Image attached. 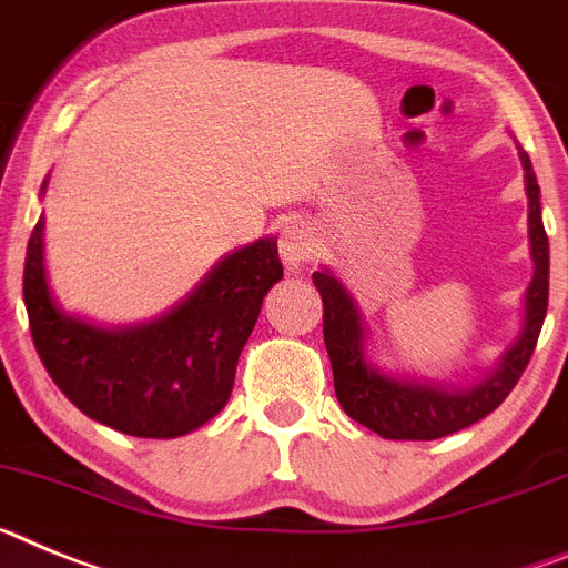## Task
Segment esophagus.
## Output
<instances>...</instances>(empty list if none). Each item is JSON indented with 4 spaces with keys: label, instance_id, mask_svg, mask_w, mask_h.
<instances>
[{
    "label": "esophagus",
    "instance_id": "1",
    "mask_svg": "<svg viewBox=\"0 0 568 568\" xmlns=\"http://www.w3.org/2000/svg\"><path fill=\"white\" fill-rule=\"evenodd\" d=\"M280 256L288 268H303L314 254H317V236L305 223H288L280 234Z\"/></svg>",
    "mask_w": 568,
    "mask_h": 568
}]
</instances>
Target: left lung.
<instances>
[{"label": "left lung", "mask_w": 568, "mask_h": 568, "mask_svg": "<svg viewBox=\"0 0 568 568\" xmlns=\"http://www.w3.org/2000/svg\"><path fill=\"white\" fill-rule=\"evenodd\" d=\"M529 196V245L535 277L526 288L523 325L515 345L506 348L497 368L475 386L457 388L383 374L366 357V325L357 303L332 271H314L312 280L323 297V337L332 357L334 392L352 420L363 423L386 440H437L495 412L520 374L529 366L546 308H549V236L540 216V185L526 151H520Z\"/></svg>", "instance_id": "obj_1"}]
</instances>
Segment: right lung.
I'll use <instances>...</instances> for the list:
<instances>
[{
    "instance_id": "add662e5",
    "label": "right lung",
    "mask_w": 568,
    "mask_h": 568,
    "mask_svg": "<svg viewBox=\"0 0 568 568\" xmlns=\"http://www.w3.org/2000/svg\"><path fill=\"white\" fill-rule=\"evenodd\" d=\"M277 280H283L277 240L265 236L223 256L162 317L105 328L65 314L53 300L45 216H39L24 254L22 294L33 345L68 400L102 426L168 440L223 412L236 359Z\"/></svg>"
}]
</instances>
